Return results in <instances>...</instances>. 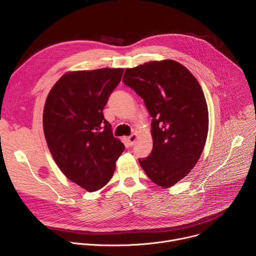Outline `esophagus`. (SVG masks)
Segmentation results:
<instances>
[{
  "mask_svg": "<svg viewBox=\"0 0 256 256\" xmlns=\"http://www.w3.org/2000/svg\"><path fill=\"white\" fill-rule=\"evenodd\" d=\"M138 138V134H132L130 136H128V142L130 146H132L136 142V140Z\"/></svg>",
  "mask_w": 256,
  "mask_h": 256,
  "instance_id": "obj_1",
  "label": "esophagus"
}]
</instances>
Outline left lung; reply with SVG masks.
<instances>
[{
	"instance_id": "obj_1",
	"label": "left lung",
	"mask_w": 256,
	"mask_h": 256,
	"mask_svg": "<svg viewBox=\"0 0 256 256\" xmlns=\"http://www.w3.org/2000/svg\"><path fill=\"white\" fill-rule=\"evenodd\" d=\"M122 82L140 96L152 118L153 149L138 158L147 176L170 188L187 176L203 151L208 109L203 90L187 68L174 60L126 69Z\"/></svg>"
}]
</instances>
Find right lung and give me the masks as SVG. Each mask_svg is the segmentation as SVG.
<instances>
[{
	"label": "right lung",
	"mask_w": 256,
	"mask_h": 256,
	"mask_svg": "<svg viewBox=\"0 0 256 256\" xmlns=\"http://www.w3.org/2000/svg\"><path fill=\"white\" fill-rule=\"evenodd\" d=\"M122 74V68L68 72L44 103L42 126L49 150L61 172L88 192L110 180L124 150L103 114Z\"/></svg>",
	"instance_id": "add662e5"
}]
</instances>
